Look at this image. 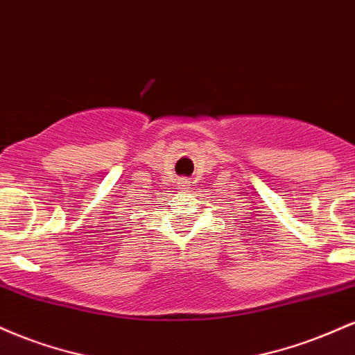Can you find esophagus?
I'll return each mask as SVG.
<instances>
[{
  "mask_svg": "<svg viewBox=\"0 0 355 355\" xmlns=\"http://www.w3.org/2000/svg\"><path fill=\"white\" fill-rule=\"evenodd\" d=\"M178 187H180L182 190H189L190 189V180H189V178H180V182H178Z\"/></svg>",
  "mask_w": 355,
  "mask_h": 355,
  "instance_id": "34e87169",
  "label": "esophagus"
}]
</instances>
